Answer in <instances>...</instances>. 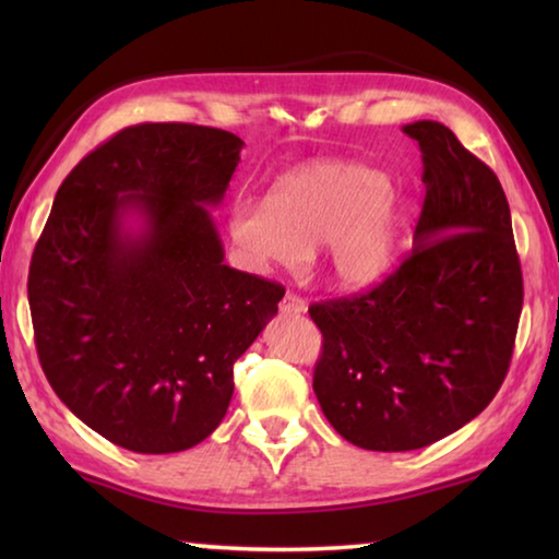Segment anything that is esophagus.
Instances as JSON below:
<instances>
[{"label":"esophagus","mask_w":559,"mask_h":559,"mask_svg":"<svg viewBox=\"0 0 559 559\" xmlns=\"http://www.w3.org/2000/svg\"><path fill=\"white\" fill-rule=\"evenodd\" d=\"M306 310H308L306 300L298 298L296 293H286V296H283V300H281L283 316H300V313H306Z\"/></svg>","instance_id":"esophagus-1"}]
</instances>
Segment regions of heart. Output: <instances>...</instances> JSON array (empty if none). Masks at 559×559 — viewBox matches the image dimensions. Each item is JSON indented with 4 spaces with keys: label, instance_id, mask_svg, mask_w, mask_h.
Here are the masks:
<instances>
[{
    "label": "heart",
    "instance_id": "obj_1",
    "mask_svg": "<svg viewBox=\"0 0 559 559\" xmlns=\"http://www.w3.org/2000/svg\"><path fill=\"white\" fill-rule=\"evenodd\" d=\"M404 202L390 179L353 159H320L283 175L271 200L231 206L229 236L251 269H298L320 246V266L335 288L362 290L390 273Z\"/></svg>",
    "mask_w": 559,
    "mask_h": 559
}]
</instances>
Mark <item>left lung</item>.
Masks as SVG:
<instances>
[{
	"label": "left lung",
	"mask_w": 559,
	"mask_h": 559,
	"mask_svg": "<svg viewBox=\"0 0 559 559\" xmlns=\"http://www.w3.org/2000/svg\"><path fill=\"white\" fill-rule=\"evenodd\" d=\"M427 185L412 253L365 296L308 308L323 333L313 390L340 437L414 451L486 409L513 357L523 273L503 187L437 120L402 128Z\"/></svg>",
	"instance_id": "8db88e82"
}]
</instances>
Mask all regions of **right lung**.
<instances>
[{
    "mask_svg": "<svg viewBox=\"0 0 559 559\" xmlns=\"http://www.w3.org/2000/svg\"><path fill=\"white\" fill-rule=\"evenodd\" d=\"M241 147L234 132L189 122L120 130L63 179L34 249L46 380L128 451L210 437L229 409L234 362L278 313L286 290L226 266L210 212Z\"/></svg>",
    "mask_w": 559,
    "mask_h": 559,
    "instance_id": "obj_1",
    "label": "right lung"
}]
</instances>
